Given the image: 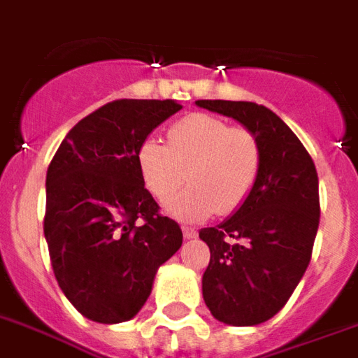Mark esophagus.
I'll return each instance as SVG.
<instances>
[{
	"label": "esophagus",
	"mask_w": 358,
	"mask_h": 358,
	"mask_svg": "<svg viewBox=\"0 0 358 358\" xmlns=\"http://www.w3.org/2000/svg\"><path fill=\"white\" fill-rule=\"evenodd\" d=\"M182 236H185V240H194V238H198V230L189 227H182Z\"/></svg>",
	"instance_id": "1"
}]
</instances>
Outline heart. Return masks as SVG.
<instances>
[{
  "mask_svg": "<svg viewBox=\"0 0 358 358\" xmlns=\"http://www.w3.org/2000/svg\"><path fill=\"white\" fill-rule=\"evenodd\" d=\"M139 176L152 198L166 201L187 179L192 185L171 198L166 211L181 220L230 215L259 181L262 145L257 134L208 113H192L168 131V145L143 139L136 152Z\"/></svg>",
  "mask_w": 358,
  "mask_h": 358,
  "instance_id": "b5f03b06",
  "label": "heart"
}]
</instances>
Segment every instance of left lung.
Returning a JSON list of instances; mask_svg holds the SVG:
<instances>
[{
    "label": "left lung",
    "instance_id": "obj_1",
    "mask_svg": "<svg viewBox=\"0 0 358 358\" xmlns=\"http://www.w3.org/2000/svg\"><path fill=\"white\" fill-rule=\"evenodd\" d=\"M257 134L262 168L252 194L219 227L201 228L211 251L201 278L217 321L255 327L283 308L310 264L319 228V179L302 141L268 107L252 101L198 99Z\"/></svg>",
    "mask_w": 358,
    "mask_h": 358
}]
</instances>
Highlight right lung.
Segmentation results:
<instances>
[{
	"label": "right lung",
	"mask_w": 358,
	"mask_h": 358,
	"mask_svg": "<svg viewBox=\"0 0 358 358\" xmlns=\"http://www.w3.org/2000/svg\"><path fill=\"white\" fill-rule=\"evenodd\" d=\"M182 106L117 99L79 120L47 169L45 240L56 281L75 310L115 324L138 315L157 270L182 243L145 189L136 152Z\"/></svg>",
	"instance_id": "obj_1"
}]
</instances>
